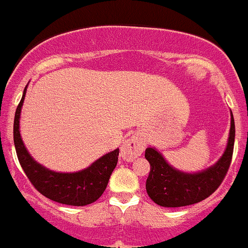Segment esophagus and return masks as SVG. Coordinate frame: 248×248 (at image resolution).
Here are the masks:
<instances>
[{
	"label": "esophagus",
	"instance_id": "obj_1",
	"mask_svg": "<svg viewBox=\"0 0 248 248\" xmlns=\"http://www.w3.org/2000/svg\"><path fill=\"white\" fill-rule=\"evenodd\" d=\"M144 149V141L139 135L129 137L124 141L123 146L121 149L122 158L127 159V160H134L139 155H141Z\"/></svg>",
	"mask_w": 248,
	"mask_h": 248
}]
</instances>
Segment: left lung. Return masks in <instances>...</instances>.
<instances>
[{"label":"left lung","instance_id":"8db88e82","mask_svg":"<svg viewBox=\"0 0 248 248\" xmlns=\"http://www.w3.org/2000/svg\"><path fill=\"white\" fill-rule=\"evenodd\" d=\"M230 130L224 153L213 165L198 172H185L166 161L154 147L146 149L151 171L146 182L147 194L159 206L181 207L197 204L210 197L222 183L230 166L235 141V123L230 112Z\"/></svg>","mask_w":248,"mask_h":248}]
</instances>
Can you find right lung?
<instances>
[{"mask_svg": "<svg viewBox=\"0 0 248 248\" xmlns=\"http://www.w3.org/2000/svg\"><path fill=\"white\" fill-rule=\"evenodd\" d=\"M25 87L14 117V146L19 163L33 187L48 199L71 206H85L96 202L105 192L118 163L119 148L96 159L92 165L76 172H58L46 169L31 156L20 135V114Z\"/></svg>", "mask_w": 248, "mask_h": 248, "instance_id": "obj_1", "label": "right lung"}]
</instances>
